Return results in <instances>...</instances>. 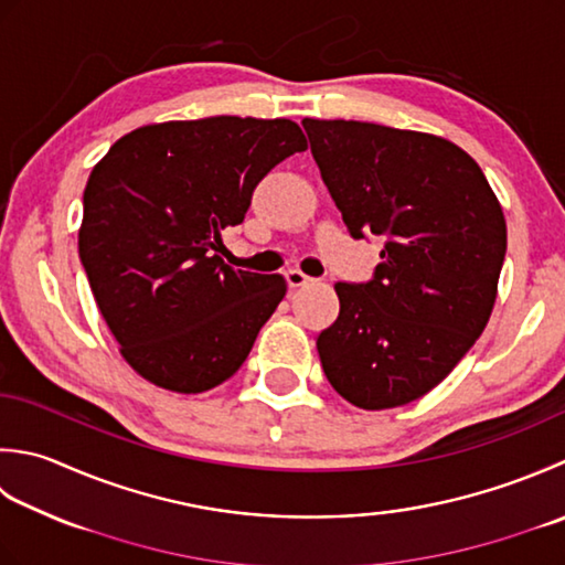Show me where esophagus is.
Returning a JSON list of instances; mask_svg holds the SVG:
<instances>
[{
  "label": "esophagus",
  "instance_id": "34e87169",
  "mask_svg": "<svg viewBox=\"0 0 565 565\" xmlns=\"http://www.w3.org/2000/svg\"><path fill=\"white\" fill-rule=\"evenodd\" d=\"M286 279H289V286H291V289H298V286H306L308 281H313L311 276L303 274L301 269H289V271H286Z\"/></svg>",
  "mask_w": 565,
  "mask_h": 565
}]
</instances>
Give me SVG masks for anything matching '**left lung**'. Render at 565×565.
Returning <instances> with one entry per match:
<instances>
[{
  "label": "left lung",
  "instance_id": "1",
  "mask_svg": "<svg viewBox=\"0 0 565 565\" xmlns=\"http://www.w3.org/2000/svg\"><path fill=\"white\" fill-rule=\"evenodd\" d=\"M350 235L384 237L367 284H335L338 320L318 335L333 390L367 412L444 382L488 326L507 223L470 153L426 131L303 119Z\"/></svg>",
  "mask_w": 565,
  "mask_h": 565
}]
</instances>
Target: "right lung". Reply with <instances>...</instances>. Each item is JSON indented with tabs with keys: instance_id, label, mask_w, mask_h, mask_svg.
<instances>
[{
	"instance_id": "obj_1",
	"label": "right lung",
	"mask_w": 565,
	"mask_h": 565,
	"mask_svg": "<svg viewBox=\"0 0 565 565\" xmlns=\"http://www.w3.org/2000/svg\"><path fill=\"white\" fill-rule=\"evenodd\" d=\"M306 149L291 119L223 115L139 127L95 163L77 254L139 377L201 394L242 367L286 279L227 267L223 230L245 220L276 163Z\"/></svg>"
}]
</instances>
